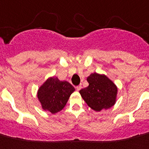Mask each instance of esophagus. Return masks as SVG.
I'll return each mask as SVG.
<instances>
[{"mask_svg":"<svg viewBox=\"0 0 149 149\" xmlns=\"http://www.w3.org/2000/svg\"><path fill=\"white\" fill-rule=\"evenodd\" d=\"M76 90H77V91H79L80 89L82 88V85H78V86H76Z\"/></svg>","mask_w":149,"mask_h":149,"instance_id":"34e87169","label":"esophagus"}]
</instances>
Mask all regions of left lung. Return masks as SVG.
<instances>
[{
  "mask_svg": "<svg viewBox=\"0 0 149 149\" xmlns=\"http://www.w3.org/2000/svg\"><path fill=\"white\" fill-rule=\"evenodd\" d=\"M87 81L89 85L79 93L88 107L99 112L115 104L117 87L107 76L94 73L88 77Z\"/></svg>",
  "mask_w": 149,
  "mask_h": 149,
  "instance_id": "obj_1",
  "label": "left lung"
}]
</instances>
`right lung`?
Masks as SVG:
<instances>
[{
  "label": "right lung",
  "mask_w": 149,
  "mask_h": 149,
  "mask_svg": "<svg viewBox=\"0 0 149 149\" xmlns=\"http://www.w3.org/2000/svg\"><path fill=\"white\" fill-rule=\"evenodd\" d=\"M74 91V87L68 82L51 77L39 88L37 97L43 109L55 114L65 107Z\"/></svg>",
  "instance_id": "add662e5"
}]
</instances>
